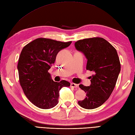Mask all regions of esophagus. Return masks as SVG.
<instances>
[{"mask_svg":"<svg viewBox=\"0 0 135 135\" xmlns=\"http://www.w3.org/2000/svg\"><path fill=\"white\" fill-rule=\"evenodd\" d=\"M70 86H71V87H72V88H78V85L77 84H74V83H71Z\"/></svg>","mask_w":135,"mask_h":135,"instance_id":"34e87169","label":"esophagus"}]
</instances>
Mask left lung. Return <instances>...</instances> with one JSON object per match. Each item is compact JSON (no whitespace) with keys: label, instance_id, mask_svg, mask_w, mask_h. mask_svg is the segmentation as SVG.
<instances>
[{"label":"left lung","instance_id":"8db88e82","mask_svg":"<svg viewBox=\"0 0 135 135\" xmlns=\"http://www.w3.org/2000/svg\"><path fill=\"white\" fill-rule=\"evenodd\" d=\"M75 47L87 59L86 70L93 72L89 86L79 85L86 97L78 103L85 109L97 108L109 98L115 88L121 71L118 54L110 43L99 37L79 40Z\"/></svg>","mask_w":135,"mask_h":135}]
</instances>
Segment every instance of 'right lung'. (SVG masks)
<instances>
[{"label": "right lung", "instance_id": "obj_1", "mask_svg": "<svg viewBox=\"0 0 135 135\" xmlns=\"http://www.w3.org/2000/svg\"><path fill=\"white\" fill-rule=\"evenodd\" d=\"M71 42L41 38L22 49L17 65L20 84L25 96L36 107H54L59 103L60 90L70 86L64 80L53 81L48 70L55 62L59 51L69 46Z\"/></svg>", "mask_w": 135, "mask_h": 135}]
</instances>
